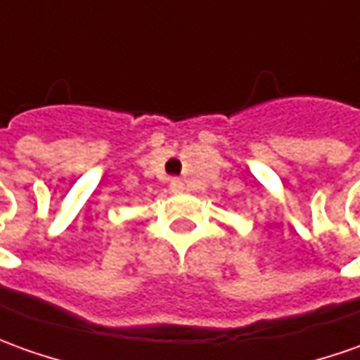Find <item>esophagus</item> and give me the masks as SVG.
Instances as JSON below:
<instances>
[{
	"mask_svg": "<svg viewBox=\"0 0 360 360\" xmlns=\"http://www.w3.org/2000/svg\"><path fill=\"white\" fill-rule=\"evenodd\" d=\"M169 189L175 191V193H179V191H183V183H181L179 179H171Z\"/></svg>",
	"mask_w": 360,
	"mask_h": 360,
	"instance_id": "1",
	"label": "esophagus"
}]
</instances>
